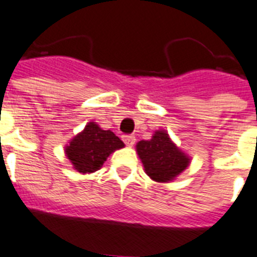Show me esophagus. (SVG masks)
<instances>
[{
    "label": "esophagus",
    "mask_w": 257,
    "mask_h": 257,
    "mask_svg": "<svg viewBox=\"0 0 257 257\" xmlns=\"http://www.w3.org/2000/svg\"><path fill=\"white\" fill-rule=\"evenodd\" d=\"M123 141L128 147H132L136 143V137L134 136H123Z\"/></svg>",
    "instance_id": "34e87169"
}]
</instances>
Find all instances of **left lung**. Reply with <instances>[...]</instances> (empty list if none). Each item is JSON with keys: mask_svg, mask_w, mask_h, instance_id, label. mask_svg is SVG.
<instances>
[{"mask_svg": "<svg viewBox=\"0 0 257 257\" xmlns=\"http://www.w3.org/2000/svg\"><path fill=\"white\" fill-rule=\"evenodd\" d=\"M136 151L146 174L159 183L173 182L191 163V157L172 141L168 132L160 129L149 141H140Z\"/></svg>", "mask_w": 257, "mask_h": 257, "instance_id": "left-lung-1", "label": "left lung"}]
</instances>
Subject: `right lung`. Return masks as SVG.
<instances>
[{"mask_svg": "<svg viewBox=\"0 0 257 257\" xmlns=\"http://www.w3.org/2000/svg\"><path fill=\"white\" fill-rule=\"evenodd\" d=\"M124 146L123 141L116 137L114 132L103 131L97 123L89 121L65 146V155L73 164L74 170L91 174L102 168L107 157Z\"/></svg>", "mask_w": 257, "mask_h": 257, "instance_id": "1", "label": "right lung"}]
</instances>
